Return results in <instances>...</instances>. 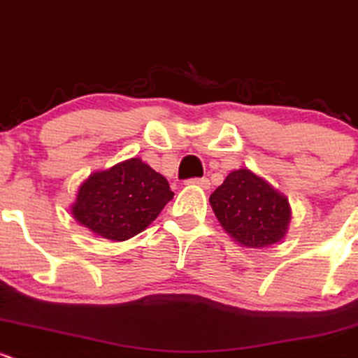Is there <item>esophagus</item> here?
<instances>
[{"label": "esophagus", "mask_w": 358, "mask_h": 358, "mask_svg": "<svg viewBox=\"0 0 358 358\" xmlns=\"http://www.w3.org/2000/svg\"><path fill=\"white\" fill-rule=\"evenodd\" d=\"M187 184H194V186H200V187H203V189H208V187H210V182H208L207 178L187 179Z\"/></svg>", "instance_id": "34e87169"}]
</instances>
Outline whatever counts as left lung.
<instances>
[{
    "mask_svg": "<svg viewBox=\"0 0 358 358\" xmlns=\"http://www.w3.org/2000/svg\"><path fill=\"white\" fill-rule=\"evenodd\" d=\"M210 205L222 228L250 249L282 240L291 219L287 200L247 169L233 171L210 194Z\"/></svg>",
    "mask_w": 358,
    "mask_h": 358,
    "instance_id": "left-lung-1",
    "label": "left lung"
}]
</instances>
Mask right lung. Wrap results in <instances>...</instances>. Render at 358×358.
Instances as JSON below:
<instances>
[{"mask_svg":"<svg viewBox=\"0 0 358 358\" xmlns=\"http://www.w3.org/2000/svg\"><path fill=\"white\" fill-rule=\"evenodd\" d=\"M172 196L164 176L130 158L85 180L73 214L102 238L122 242L146 229Z\"/></svg>","mask_w":358,"mask_h":358,"instance_id":"add662e5","label":"right lung"}]
</instances>
